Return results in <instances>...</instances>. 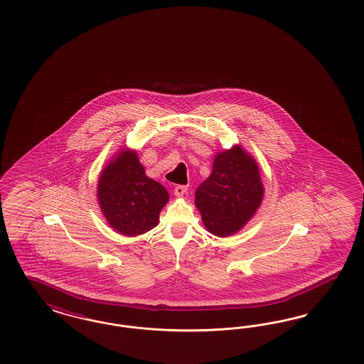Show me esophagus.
I'll use <instances>...</instances> for the list:
<instances>
[{"label":"esophagus","mask_w":364,"mask_h":364,"mask_svg":"<svg viewBox=\"0 0 364 364\" xmlns=\"http://www.w3.org/2000/svg\"><path fill=\"white\" fill-rule=\"evenodd\" d=\"M186 191H188V186H183V185H178V186H176V188H174V194H176V197L185 196Z\"/></svg>","instance_id":"34e87169"}]
</instances>
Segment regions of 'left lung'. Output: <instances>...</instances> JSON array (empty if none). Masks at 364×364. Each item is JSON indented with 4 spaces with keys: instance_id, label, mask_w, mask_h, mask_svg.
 <instances>
[{
    "instance_id": "1",
    "label": "left lung",
    "mask_w": 364,
    "mask_h": 364,
    "mask_svg": "<svg viewBox=\"0 0 364 364\" xmlns=\"http://www.w3.org/2000/svg\"><path fill=\"white\" fill-rule=\"evenodd\" d=\"M263 198L255 161L240 147L215 156L210 176L196 191L202 221L215 236H229L254 215Z\"/></svg>"
}]
</instances>
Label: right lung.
Masks as SVG:
<instances>
[{"label": "right lung", "mask_w": 364, "mask_h": 364, "mask_svg": "<svg viewBox=\"0 0 364 364\" xmlns=\"http://www.w3.org/2000/svg\"><path fill=\"white\" fill-rule=\"evenodd\" d=\"M97 193L110 227L127 236L155 228L168 201L167 190L146 176L132 151H122L102 171Z\"/></svg>", "instance_id": "obj_1"}]
</instances>
